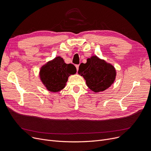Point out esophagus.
I'll return each instance as SVG.
<instances>
[{
  "label": "esophagus",
  "mask_w": 151,
  "mask_h": 151,
  "mask_svg": "<svg viewBox=\"0 0 151 151\" xmlns=\"http://www.w3.org/2000/svg\"><path fill=\"white\" fill-rule=\"evenodd\" d=\"M76 70L78 71V69H79V65H76Z\"/></svg>",
  "instance_id": "34e87169"
}]
</instances>
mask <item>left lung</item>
<instances>
[{
	"label": "left lung",
	"mask_w": 151,
	"mask_h": 151,
	"mask_svg": "<svg viewBox=\"0 0 151 151\" xmlns=\"http://www.w3.org/2000/svg\"><path fill=\"white\" fill-rule=\"evenodd\" d=\"M78 74L83 76L91 91L99 92L111 86L115 80L116 71L111 64L94 55L87 59L86 63H81Z\"/></svg>",
	"instance_id": "1"
}]
</instances>
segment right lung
Returning <instances> with one entry per match:
<instances>
[{"instance_id": "1", "label": "right lung", "mask_w": 151, "mask_h": 151, "mask_svg": "<svg viewBox=\"0 0 151 151\" xmlns=\"http://www.w3.org/2000/svg\"><path fill=\"white\" fill-rule=\"evenodd\" d=\"M76 73L74 65L67 64L62 58L56 57L42 67L40 77L47 90L57 92L65 88L68 76Z\"/></svg>"}]
</instances>
